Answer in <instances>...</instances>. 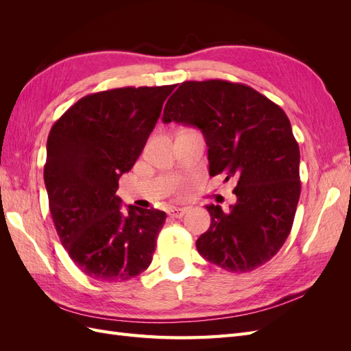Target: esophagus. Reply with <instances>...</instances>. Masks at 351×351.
<instances>
[{
  "label": "esophagus",
  "instance_id": "34e87169",
  "mask_svg": "<svg viewBox=\"0 0 351 351\" xmlns=\"http://www.w3.org/2000/svg\"><path fill=\"white\" fill-rule=\"evenodd\" d=\"M186 208H171L168 210V215L173 218H182L186 214Z\"/></svg>",
  "mask_w": 351,
  "mask_h": 351
}]
</instances>
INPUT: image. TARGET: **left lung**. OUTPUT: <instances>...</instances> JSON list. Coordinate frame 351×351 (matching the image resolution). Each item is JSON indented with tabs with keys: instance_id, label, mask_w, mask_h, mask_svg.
<instances>
[{
	"instance_id": "obj_1",
	"label": "left lung",
	"mask_w": 351,
	"mask_h": 351,
	"mask_svg": "<svg viewBox=\"0 0 351 351\" xmlns=\"http://www.w3.org/2000/svg\"><path fill=\"white\" fill-rule=\"evenodd\" d=\"M164 123L193 125L208 146L209 174L237 180V202L206 205L210 226L197 252L230 272L272 259L289 237L300 197V151L289 117L241 83L184 82L164 108Z\"/></svg>"
}]
</instances>
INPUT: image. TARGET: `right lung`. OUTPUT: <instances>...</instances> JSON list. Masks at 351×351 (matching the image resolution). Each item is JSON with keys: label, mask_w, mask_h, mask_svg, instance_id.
<instances>
[{"label": "right lung", "mask_w": 351, "mask_h": 351, "mask_svg": "<svg viewBox=\"0 0 351 351\" xmlns=\"http://www.w3.org/2000/svg\"><path fill=\"white\" fill-rule=\"evenodd\" d=\"M176 88H120L79 99L52 125L44 180L61 244L98 281L121 282L152 262L165 212L127 206L119 180L142 154Z\"/></svg>", "instance_id": "add662e5"}]
</instances>
